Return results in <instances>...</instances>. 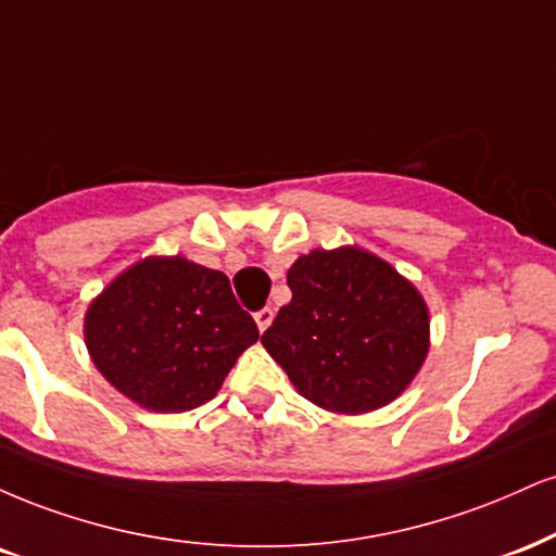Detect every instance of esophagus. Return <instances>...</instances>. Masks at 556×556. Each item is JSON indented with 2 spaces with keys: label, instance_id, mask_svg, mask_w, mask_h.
Listing matches in <instances>:
<instances>
[{
  "label": "esophagus",
  "instance_id": "1",
  "mask_svg": "<svg viewBox=\"0 0 556 556\" xmlns=\"http://www.w3.org/2000/svg\"><path fill=\"white\" fill-rule=\"evenodd\" d=\"M274 320V311L271 307H261V311H256V324H258V331H266L271 326Z\"/></svg>",
  "mask_w": 556,
  "mask_h": 556
}]
</instances>
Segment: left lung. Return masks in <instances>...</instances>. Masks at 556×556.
<instances>
[{"label":"left lung","instance_id":"obj_1","mask_svg":"<svg viewBox=\"0 0 556 556\" xmlns=\"http://www.w3.org/2000/svg\"><path fill=\"white\" fill-rule=\"evenodd\" d=\"M292 300L261 337L292 386L339 414L386 406L412 383L430 346L422 295L359 249L313 251L287 271Z\"/></svg>","mask_w":556,"mask_h":556}]
</instances>
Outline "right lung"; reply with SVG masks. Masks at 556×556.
Segmentation results:
<instances>
[{
    "mask_svg": "<svg viewBox=\"0 0 556 556\" xmlns=\"http://www.w3.org/2000/svg\"><path fill=\"white\" fill-rule=\"evenodd\" d=\"M256 339V320L238 305L230 279L180 256L139 261L85 316L92 363L152 412L206 404Z\"/></svg>",
    "mask_w": 556,
    "mask_h": 556,
    "instance_id": "add662e5",
    "label": "right lung"
}]
</instances>
